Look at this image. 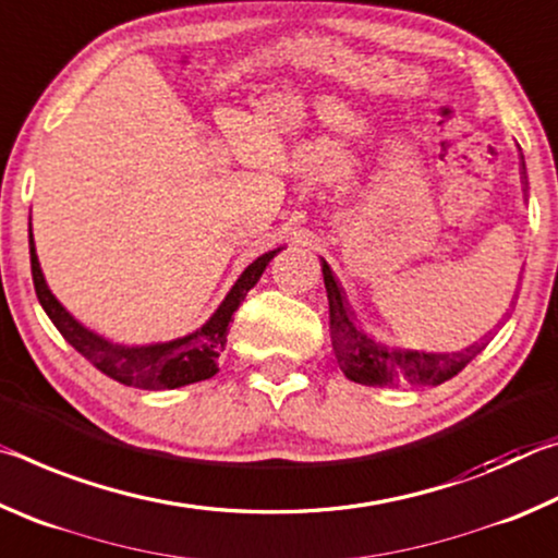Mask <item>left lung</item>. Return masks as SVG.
<instances>
[{"label": "left lung", "instance_id": "8db88e82", "mask_svg": "<svg viewBox=\"0 0 558 558\" xmlns=\"http://www.w3.org/2000/svg\"><path fill=\"white\" fill-rule=\"evenodd\" d=\"M526 184V177H524ZM323 276L329 300V335L339 369L347 379L364 386H438L483 352L485 342L468 347L465 352L433 354L415 349H396L376 342L374 337L356 327L354 313L347 307L344 292L332 276V268L323 260Z\"/></svg>", "mask_w": 558, "mask_h": 558}]
</instances>
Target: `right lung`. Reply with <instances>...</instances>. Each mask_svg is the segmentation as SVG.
Segmentation results:
<instances>
[{
	"mask_svg": "<svg viewBox=\"0 0 558 558\" xmlns=\"http://www.w3.org/2000/svg\"><path fill=\"white\" fill-rule=\"evenodd\" d=\"M278 251L263 253L260 258L253 260L251 266L243 270V276L235 280V286L231 288L229 295H226L219 310H216L209 323H206L202 329L162 344L120 347L98 335H93L90 329H86L81 323H75V319L65 313L61 302L51 295V290L44 280L39 258H36V248H34L32 229H29L34 290H36V298L41 302V307L46 310V315H49L51 323L56 325V329H59L65 342H69L75 352H81L93 366H96V369L110 376V379H116L125 386H135V389H147V391L179 389V386L211 379V376L219 372L216 359H219V354L226 347V335H229L231 317L245 300V295H248V290L260 280L263 270H266L270 258L276 256Z\"/></svg>",
	"mask_w": 558,
	"mask_h": 558,
	"instance_id": "1",
	"label": "right lung"
}]
</instances>
